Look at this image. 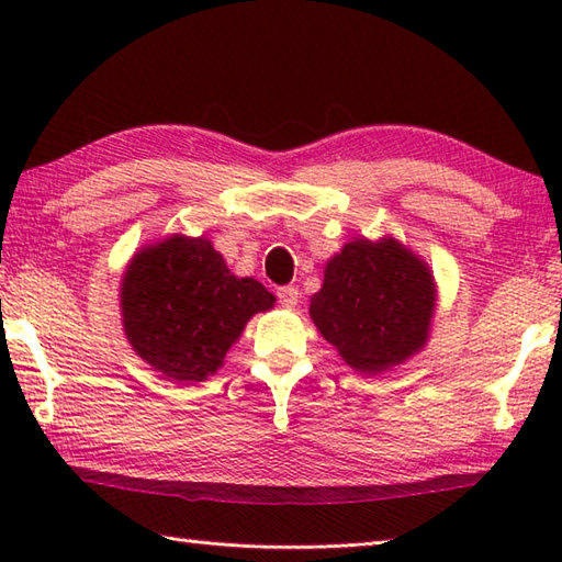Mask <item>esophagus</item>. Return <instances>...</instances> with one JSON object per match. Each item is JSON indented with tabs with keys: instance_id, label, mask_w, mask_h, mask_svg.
I'll list each match as a JSON object with an SVG mask.
<instances>
[{
	"instance_id": "1",
	"label": "esophagus",
	"mask_w": 562,
	"mask_h": 562,
	"mask_svg": "<svg viewBox=\"0 0 562 562\" xmlns=\"http://www.w3.org/2000/svg\"><path fill=\"white\" fill-rule=\"evenodd\" d=\"M278 302L288 308L296 306V302H300V290H296L294 284H284V288L278 290Z\"/></svg>"
}]
</instances>
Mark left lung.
I'll return each instance as SVG.
<instances>
[{
  "mask_svg": "<svg viewBox=\"0 0 562 562\" xmlns=\"http://www.w3.org/2000/svg\"><path fill=\"white\" fill-rule=\"evenodd\" d=\"M308 312L357 372H384L425 345L435 282L425 262L393 238H357L328 260Z\"/></svg>",
  "mask_w": 562,
  "mask_h": 562,
  "instance_id": "obj_1",
  "label": "left lung"
}]
</instances>
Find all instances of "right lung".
<instances>
[{
  "label": "right lung",
  "mask_w": 562,
  "mask_h": 562,
  "mask_svg": "<svg viewBox=\"0 0 562 562\" xmlns=\"http://www.w3.org/2000/svg\"><path fill=\"white\" fill-rule=\"evenodd\" d=\"M121 302L142 360L169 379L202 381L274 296L256 280L234 278L207 238L171 236L133 258Z\"/></svg>",
  "instance_id": "right-lung-1"
}]
</instances>
